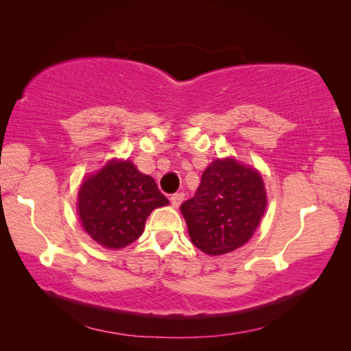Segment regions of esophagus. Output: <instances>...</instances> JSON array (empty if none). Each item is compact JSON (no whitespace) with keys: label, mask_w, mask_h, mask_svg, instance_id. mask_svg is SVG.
Returning <instances> with one entry per match:
<instances>
[{"label":"esophagus","mask_w":351,"mask_h":351,"mask_svg":"<svg viewBox=\"0 0 351 351\" xmlns=\"http://www.w3.org/2000/svg\"><path fill=\"white\" fill-rule=\"evenodd\" d=\"M184 200V193H175V195L170 196V202L173 206H180Z\"/></svg>","instance_id":"obj_1"}]
</instances>
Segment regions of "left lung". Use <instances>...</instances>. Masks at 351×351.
<instances>
[{
  "instance_id": "left-lung-1",
  "label": "left lung",
  "mask_w": 351,
  "mask_h": 351,
  "mask_svg": "<svg viewBox=\"0 0 351 351\" xmlns=\"http://www.w3.org/2000/svg\"><path fill=\"white\" fill-rule=\"evenodd\" d=\"M265 206L261 175L228 158L205 169L196 195L185 200L181 211L191 243L208 255H223L250 240Z\"/></svg>"
}]
</instances>
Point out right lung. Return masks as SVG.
<instances>
[{
  "instance_id": "obj_1",
  "label": "right lung",
  "mask_w": 351,
  "mask_h": 351,
  "mask_svg": "<svg viewBox=\"0 0 351 351\" xmlns=\"http://www.w3.org/2000/svg\"><path fill=\"white\" fill-rule=\"evenodd\" d=\"M169 204L154 178L131 161L108 162L78 191V213L86 232L104 247L122 249L143 232L152 210Z\"/></svg>"
}]
</instances>
